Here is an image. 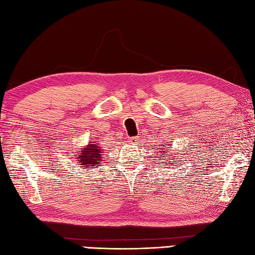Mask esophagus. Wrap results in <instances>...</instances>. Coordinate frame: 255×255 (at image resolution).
<instances>
[{"instance_id": "1", "label": "esophagus", "mask_w": 255, "mask_h": 255, "mask_svg": "<svg viewBox=\"0 0 255 255\" xmlns=\"http://www.w3.org/2000/svg\"><path fill=\"white\" fill-rule=\"evenodd\" d=\"M137 142H138V138H137V137H132V138L129 139V143H131V144H136Z\"/></svg>"}]
</instances>
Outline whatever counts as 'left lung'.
I'll list each match as a JSON object with an SVG mask.
<instances>
[{"label": "left lung", "instance_id": "8db88e82", "mask_svg": "<svg viewBox=\"0 0 255 255\" xmlns=\"http://www.w3.org/2000/svg\"><path fill=\"white\" fill-rule=\"evenodd\" d=\"M161 152H163V151H161ZM165 152H169V150H165ZM178 154V153H177ZM164 155H167V154H164ZM167 160V159H166ZM171 162H174V163H175V161H171Z\"/></svg>", "mask_w": 255, "mask_h": 255}]
</instances>
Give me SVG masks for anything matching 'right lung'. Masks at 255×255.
I'll list each match as a JSON object with an SVG mask.
<instances>
[{
	"mask_svg": "<svg viewBox=\"0 0 255 255\" xmlns=\"http://www.w3.org/2000/svg\"><path fill=\"white\" fill-rule=\"evenodd\" d=\"M101 156V149L99 144H95V142H91V144L88 145V148L81 151V153L78 155V159L82 163L81 165L83 167H95L99 166Z\"/></svg>",
	"mask_w": 255,
	"mask_h": 255,
	"instance_id": "1",
	"label": "right lung"
}]
</instances>
